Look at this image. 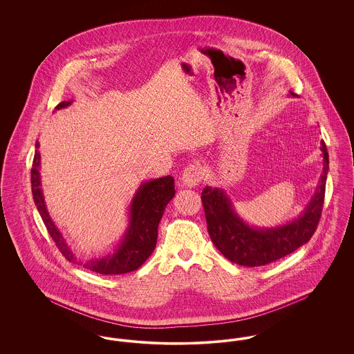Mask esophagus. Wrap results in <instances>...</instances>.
I'll return each instance as SVG.
<instances>
[{"label": "esophagus", "mask_w": 354, "mask_h": 354, "mask_svg": "<svg viewBox=\"0 0 354 354\" xmlns=\"http://www.w3.org/2000/svg\"><path fill=\"white\" fill-rule=\"evenodd\" d=\"M203 178V169L199 165H191L189 167L183 171L182 174V185L185 187H195V185H199V182L202 180Z\"/></svg>", "instance_id": "obj_1"}]
</instances>
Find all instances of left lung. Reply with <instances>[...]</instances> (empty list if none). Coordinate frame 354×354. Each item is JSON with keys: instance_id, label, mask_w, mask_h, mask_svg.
I'll list each match as a JSON object with an SVG mask.
<instances>
[{"instance_id": "obj_1", "label": "left lung", "mask_w": 354, "mask_h": 354, "mask_svg": "<svg viewBox=\"0 0 354 354\" xmlns=\"http://www.w3.org/2000/svg\"><path fill=\"white\" fill-rule=\"evenodd\" d=\"M289 95L296 97L289 91ZM322 172L319 185L303 212L290 221L276 227H256L243 219L234 202L221 187L205 185L202 202L208 234L224 257L244 267H261L296 251L315 234L324 204L329 156L321 143Z\"/></svg>"}]
</instances>
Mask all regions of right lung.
<instances>
[{
  "label": "right lung",
  "instance_id": "add662e5",
  "mask_svg": "<svg viewBox=\"0 0 354 354\" xmlns=\"http://www.w3.org/2000/svg\"><path fill=\"white\" fill-rule=\"evenodd\" d=\"M70 101L61 102L55 110L66 109ZM33 169H32V192L37 209L44 220L55 245L70 263L81 264L84 268L101 274H123L138 270L153 252L158 239V225L169 201L175 196V187L172 176H163L142 182L136 188L134 196L129 205L127 227L119 239L113 251L81 261L73 251L71 245L55 223L51 219L48 205L45 202L42 182H41V155L39 142H35Z\"/></svg>",
  "mask_w": 354,
  "mask_h": 354
}]
</instances>
